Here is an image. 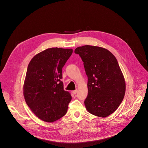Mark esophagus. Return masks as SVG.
<instances>
[{
  "label": "esophagus",
  "mask_w": 148,
  "mask_h": 148,
  "mask_svg": "<svg viewBox=\"0 0 148 148\" xmlns=\"http://www.w3.org/2000/svg\"><path fill=\"white\" fill-rule=\"evenodd\" d=\"M77 89H76V90H73V91H72V93H73V94H76V93H77Z\"/></svg>",
  "instance_id": "34e87169"
}]
</instances>
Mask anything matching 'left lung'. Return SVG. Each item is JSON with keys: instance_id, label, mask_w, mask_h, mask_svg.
I'll return each mask as SVG.
<instances>
[{"instance_id": "left-lung-1", "label": "left lung", "mask_w": 148, "mask_h": 148, "mask_svg": "<svg viewBox=\"0 0 148 148\" xmlns=\"http://www.w3.org/2000/svg\"><path fill=\"white\" fill-rule=\"evenodd\" d=\"M75 53L81 57L88 76L86 110L97 117H108L118 108L125 93L124 77L116 58L97 46L79 47Z\"/></svg>"}]
</instances>
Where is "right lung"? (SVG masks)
Returning <instances> with one entry per match:
<instances>
[{
	"mask_svg": "<svg viewBox=\"0 0 148 148\" xmlns=\"http://www.w3.org/2000/svg\"><path fill=\"white\" fill-rule=\"evenodd\" d=\"M72 49L48 48L36 55L28 64L23 85L25 101L40 120L54 122L66 113L72 97L64 90L62 68Z\"/></svg>",
	"mask_w": 148,
	"mask_h": 148,
	"instance_id": "obj_1",
	"label": "right lung"
}]
</instances>
